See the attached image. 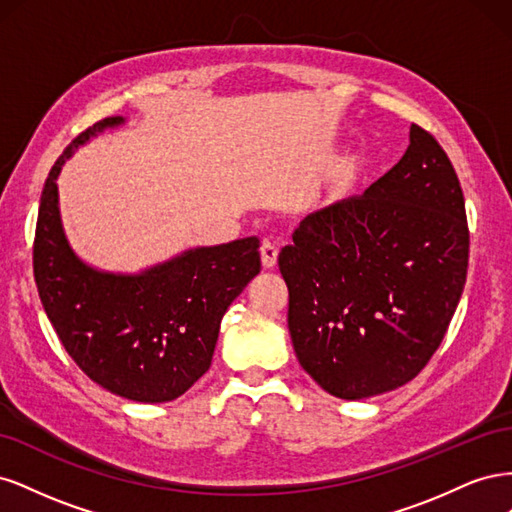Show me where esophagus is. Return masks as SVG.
Listing matches in <instances>:
<instances>
[{
    "label": "esophagus",
    "instance_id": "1",
    "mask_svg": "<svg viewBox=\"0 0 512 512\" xmlns=\"http://www.w3.org/2000/svg\"><path fill=\"white\" fill-rule=\"evenodd\" d=\"M277 247L273 245V243H269V241H265L260 245V260H262V267L265 269H273L275 265H277Z\"/></svg>",
    "mask_w": 512,
    "mask_h": 512
}]
</instances>
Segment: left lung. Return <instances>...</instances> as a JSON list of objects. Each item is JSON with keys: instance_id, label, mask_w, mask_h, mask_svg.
Returning <instances> with one entry per match:
<instances>
[{"instance_id": "1", "label": "left lung", "mask_w": 512, "mask_h": 512, "mask_svg": "<svg viewBox=\"0 0 512 512\" xmlns=\"http://www.w3.org/2000/svg\"><path fill=\"white\" fill-rule=\"evenodd\" d=\"M280 252L301 367L339 399L410 382L448 329L470 232L455 168L412 123L410 145L363 196L309 213Z\"/></svg>"}]
</instances>
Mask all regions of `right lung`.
Wrapping results in <instances>:
<instances>
[{
  "instance_id": "obj_1",
  "label": "right lung",
  "mask_w": 512,
  "mask_h": 512,
  "mask_svg": "<svg viewBox=\"0 0 512 512\" xmlns=\"http://www.w3.org/2000/svg\"><path fill=\"white\" fill-rule=\"evenodd\" d=\"M126 117L94 123L61 153L44 183L34 277L46 316L85 374L123 399L164 404L205 374L230 303L260 273V239L192 247L138 273L91 267L72 250L57 179L81 145Z\"/></svg>"
}]
</instances>
